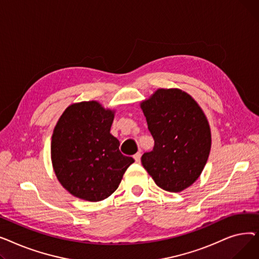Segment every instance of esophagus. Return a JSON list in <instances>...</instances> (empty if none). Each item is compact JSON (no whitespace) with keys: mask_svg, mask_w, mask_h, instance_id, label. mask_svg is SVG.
Here are the masks:
<instances>
[{"mask_svg":"<svg viewBox=\"0 0 259 259\" xmlns=\"http://www.w3.org/2000/svg\"><path fill=\"white\" fill-rule=\"evenodd\" d=\"M141 155H142L141 152H138V153H135V154L133 155L135 161H137V162H140V161H141Z\"/></svg>","mask_w":259,"mask_h":259,"instance_id":"1","label":"esophagus"}]
</instances>
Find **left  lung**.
<instances>
[{
	"mask_svg": "<svg viewBox=\"0 0 259 259\" xmlns=\"http://www.w3.org/2000/svg\"><path fill=\"white\" fill-rule=\"evenodd\" d=\"M141 107L154 140L142 164L159 188L183 191L199 178L207 162L211 149L208 120L197 103L180 89H158Z\"/></svg>",
	"mask_w": 259,
	"mask_h": 259,
	"instance_id": "1",
	"label": "left lung"
}]
</instances>
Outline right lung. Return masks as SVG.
Returning <instances> with one entry per match:
<instances>
[{"instance_id": "right-lung-1", "label": "right lung", "mask_w": 259, "mask_h": 259, "mask_svg": "<svg viewBox=\"0 0 259 259\" xmlns=\"http://www.w3.org/2000/svg\"><path fill=\"white\" fill-rule=\"evenodd\" d=\"M113 117L98 102H81L68 107L53 130L54 172L78 198L100 201L110 196L134 162L120 153L119 142L110 133Z\"/></svg>"}]
</instances>
